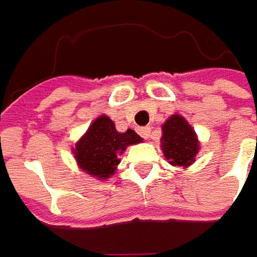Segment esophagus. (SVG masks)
Returning a JSON list of instances; mask_svg holds the SVG:
<instances>
[{
    "label": "esophagus",
    "instance_id": "34e87169",
    "mask_svg": "<svg viewBox=\"0 0 257 257\" xmlns=\"http://www.w3.org/2000/svg\"><path fill=\"white\" fill-rule=\"evenodd\" d=\"M150 133H152V128H150V127H142V128H139V134H140L143 139H149V137H150Z\"/></svg>",
    "mask_w": 257,
    "mask_h": 257
}]
</instances>
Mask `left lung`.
<instances>
[{"label":"left lung","mask_w":257,"mask_h":257,"mask_svg":"<svg viewBox=\"0 0 257 257\" xmlns=\"http://www.w3.org/2000/svg\"><path fill=\"white\" fill-rule=\"evenodd\" d=\"M162 150L172 166L189 167L199 153L197 136L182 115L173 114L163 124Z\"/></svg>","instance_id":"8db88e82"}]
</instances>
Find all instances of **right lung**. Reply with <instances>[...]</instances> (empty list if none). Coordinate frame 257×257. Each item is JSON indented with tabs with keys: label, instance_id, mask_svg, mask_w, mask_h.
<instances>
[{
	"label": "right lung",
	"instance_id": "right-lung-1",
	"mask_svg": "<svg viewBox=\"0 0 257 257\" xmlns=\"http://www.w3.org/2000/svg\"><path fill=\"white\" fill-rule=\"evenodd\" d=\"M142 140L132 128L118 133L107 115H100L75 143L73 153L81 170L103 180L117 170L120 163L118 154L123 153L127 146L142 143Z\"/></svg>",
	"mask_w": 257,
	"mask_h": 257
}]
</instances>
